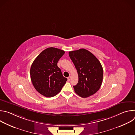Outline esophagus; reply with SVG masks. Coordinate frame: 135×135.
Wrapping results in <instances>:
<instances>
[{
    "label": "esophagus",
    "mask_w": 135,
    "mask_h": 135,
    "mask_svg": "<svg viewBox=\"0 0 135 135\" xmlns=\"http://www.w3.org/2000/svg\"><path fill=\"white\" fill-rule=\"evenodd\" d=\"M71 77L70 76H69L68 77V78H67V79H68V81H70V80H71Z\"/></svg>",
    "instance_id": "1"
}]
</instances>
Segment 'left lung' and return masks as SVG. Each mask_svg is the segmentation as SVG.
Masks as SVG:
<instances>
[{
    "label": "left lung",
    "mask_w": 135,
    "mask_h": 135,
    "mask_svg": "<svg viewBox=\"0 0 135 135\" xmlns=\"http://www.w3.org/2000/svg\"><path fill=\"white\" fill-rule=\"evenodd\" d=\"M79 75V82L73 86L75 92L82 98H87L100 89L103 78V69L92 53L84 49L69 52Z\"/></svg>",
    "instance_id": "1"
}]
</instances>
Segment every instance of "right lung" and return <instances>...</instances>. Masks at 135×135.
<instances>
[{"label":"right lung","instance_id":"1","mask_svg":"<svg viewBox=\"0 0 135 135\" xmlns=\"http://www.w3.org/2000/svg\"><path fill=\"white\" fill-rule=\"evenodd\" d=\"M64 54L62 50L49 47L38 55L31 65L32 83L35 89L46 97H52L58 93L67 80L57 65Z\"/></svg>","mask_w":135,"mask_h":135}]
</instances>
